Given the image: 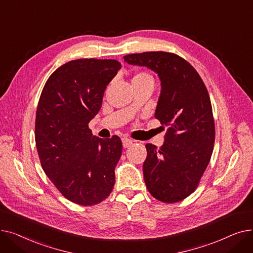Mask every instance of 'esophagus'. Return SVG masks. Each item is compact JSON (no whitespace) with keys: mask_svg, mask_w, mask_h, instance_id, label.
I'll return each instance as SVG.
<instances>
[{"mask_svg":"<svg viewBox=\"0 0 253 253\" xmlns=\"http://www.w3.org/2000/svg\"><path fill=\"white\" fill-rule=\"evenodd\" d=\"M122 142H123V147H124V148H129L130 145H131L132 143H133V141H132L131 139L125 138V137L122 139Z\"/></svg>","mask_w":253,"mask_h":253,"instance_id":"obj_1","label":"esophagus"}]
</instances>
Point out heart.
Here are the masks:
<instances>
[{"mask_svg":"<svg viewBox=\"0 0 253 253\" xmlns=\"http://www.w3.org/2000/svg\"><path fill=\"white\" fill-rule=\"evenodd\" d=\"M154 82V79L152 75L147 72H139L134 75L132 79V83H141V82Z\"/></svg>","mask_w":253,"mask_h":253,"instance_id":"b5f03b06","label":"heart"}]
</instances>
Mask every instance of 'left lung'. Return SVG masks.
Instances as JSON below:
<instances>
[{
    "mask_svg": "<svg viewBox=\"0 0 253 253\" xmlns=\"http://www.w3.org/2000/svg\"><path fill=\"white\" fill-rule=\"evenodd\" d=\"M123 58L148 66L161 80L155 117L167 127L165 143L159 150L145 144L143 178L157 200L179 202L195 192L213 152L215 126L209 93L194 66L174 53L149 51Z\"/></svg>",
    "mask_w": 253,
    "mask_h": 253,
    "instance_id": "obj_1",
    "label": "left lung"
}]
</instances>
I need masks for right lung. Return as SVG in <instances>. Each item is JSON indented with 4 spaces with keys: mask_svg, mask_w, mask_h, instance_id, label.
I'll use <instances>...</instances> for the list:
<instances>
[{
    "mask_svg": "<svg viewBox=\"0 0 253 253\" xmlns=\"http://www.w3.org/2000/svg\"><path fill=\"white\" fill-rule=\"evenodd\" d=\"M120 69L116 59L69 61L51 74L39 99L35 139L40 162L62 196L79 205H96L114 188L122 141L117 135L94 136L88 124Z\"/></svg>",
    "mask_w": 253,
    "mask_h": 253,
    "instance_id": "1",
    "label": "right lung"
}]
</instances>
